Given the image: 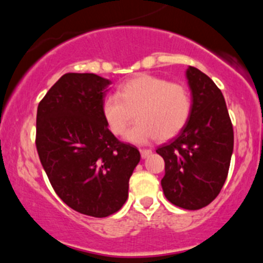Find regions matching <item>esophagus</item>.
Here are the masks:
<instances>
[{
	"label": "esophagus",
	"mask_w": 263,
	"mask_h": 263,
	"mask_svg": "<svg viewBox=\"0 0 263 263\" xmlns=\"http://www.w3.org/2000/svg\"><path fill=\"white\" fill-rule=\"evenodd\" d=\"M151 155H152V151L151 149H141L142 158H147V157H149Z\"/></svg>",
	"instance_id": "obj_1"
}]
</instances>
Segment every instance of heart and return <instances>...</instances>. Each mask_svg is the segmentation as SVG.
<instances>
[{
  "label": "heart",
  "instance_id": "heart-1",
  "mask_svg": "<svg viewBox=\"0 0 263 263\" xmlns=\"http://www.w3.org/2000/svg\"><path fill=\"white\" fill-rule=\"evenodd\" d=\"M102 117L115 136L125 134L132 120L138 119L126 135L134 143L165 141L183 131L192 115V96L185 85L170 83L151 74H140L120 85L116 95L102 102Z\"/></svg>",
  "mask_w": 263,
  "mask_h": 263
}]
</instances>
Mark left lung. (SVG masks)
Masks as SVG:
<instances>
[{"label":"left lung","mask_w":263,"mask_h":263,"mask_svg":"<svg viewBox=\"0 0 263 263\" xmlns=\"http://www.w3.org/2000/svg\"><path fill=\"white\" fill-rule=\"evenodd\" d=\"M192 115L184 129L156 152L164 159L163 193L186 210L209 205L219 195L230 167L234 129L221 90L194 66L186 70Z\"/></svg>","instance_id":"8db88e82"}]
</instances>
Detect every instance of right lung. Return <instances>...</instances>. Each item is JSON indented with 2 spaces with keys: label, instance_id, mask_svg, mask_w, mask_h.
Listing matches in <instances>:
<instances>
[{
  "label": "right lung",
  "instance_id": "1",
  "mask_svg": "<svg viewBox=\"0 0 263 263\" xmlns=\"http://www.w3.org/2000/svg\"><path fill=\"white\" fill-rule=\"evenodd\" d=\"M111 81L63 75L38 105L35 146L54 192L78 213L106 218L127 200L140 151L112 135L102 117Z\"/></svg>",
  "mask_w": 263,
  "mask_h": 263
}]
</instances>
